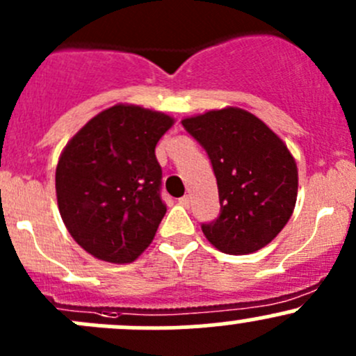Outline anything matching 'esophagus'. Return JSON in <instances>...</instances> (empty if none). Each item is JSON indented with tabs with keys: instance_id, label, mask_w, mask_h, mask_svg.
<instances>
[{
	"instance_id": "34e87169",
	"label": "esophagus",
	"mask_w": 356,
	"mask_h": 356,
	"mask_svg": "<svg viewBox=\"0 0 356 356\" xmlns=\"http://www.w3.org/2000/svg\"><path fill=\"white\" fill-rule=\"evenodd\" d=\"M179 203H181L182 207H188V204H189V196H182V198H179Z\"/></svg>"
}]
</instances>
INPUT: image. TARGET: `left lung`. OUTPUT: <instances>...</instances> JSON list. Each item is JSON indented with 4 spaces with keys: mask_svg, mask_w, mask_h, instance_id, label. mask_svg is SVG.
I'll return each mask as SVG.
<instances>
[{
    "mask_svg": "<svg viewBox=\"0 0 356 356\" xmlns=\"http://www.w3.org/2000/svg\"><path fill=\"white\" fill-rule=\"evenodd\" d=\"M208 153L217 179L220 215L201 225L227 254L267 246L284 229L298 196V167L281 138L250 111L227 106L182 120Z\"/></svg>",
    "mask_w": 356,
    "mask_h": 356,
    "instance_id": "obj_1",
    "label": "left lung"
}]
</instances>
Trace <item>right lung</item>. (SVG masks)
Masks as SVG:
<instances>
[{"instance_id":"right-lung-1","label":"right lung","mask_w":356,"mask_h":356,"mask_svg":"<svg viewBox=\"0 0 356 356\" xmlns=\"http://www.w3.org/2000/svg\"><path fill=\"white\" fill-rule=\"evenodd\" d=\"M172 125L170 115L118 103L63 148L55 175L60 215L98 260L131 264L152 245L167 211L155 148Z\"/></svg>"}]
</instances>
